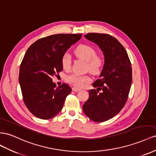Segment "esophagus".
Here are the masks:
<instances>
[{
	"label": "esophagus",
	"mask_w": 156,
	"mask_h": 156,
	"mask_svg": "<svg viewBox=\"0 0 156 156\" xmlns=\"http://www.w3.org/2000/svg\"><path fill=\"white\" fill-rule=\"evenodd\" d=\"M72 90H73V91H80V89L77 88V87H73L72 88Z\"/></svg>",
	"instance_id": "34e87169"
}]
</instances>
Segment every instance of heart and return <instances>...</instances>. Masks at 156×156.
Here are the masks:
<instances>
[{"label": "heart", "instance_id": "heart-1", "mask_svg": "<svg viewBox=\"0 0 156 156\" xmlns=\"http://www.w3.org/2000/svg\"><path fill=\"white\" fill-rule=\"evenodd\" d=\"M75 55L79 58L87 61V69L93 74L101 73L105 64L103 55L95 54V48L87 44H80L74 50ZM62 66L63 69L68 70L71 67V57L69 53H65L61 59ZM66 80L72 85L78 87H82L83 84L90 82V78L87 76H82L77 74L69 75Z\"/></svg>", "mask_w": 156, "mask_h": 156}]
</instances>
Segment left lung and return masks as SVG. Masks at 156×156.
<instances>
[{
  "instance_id": "1",
  "label": "left lung",
  "mask_w": 156,
  "mask_h": 156,
  "mask_svg": "<svg viewBox=\"0 0 156 156\" xmlns=\"http://www.w3.org/2000/svg\"><path fill=\"white\" fill-rule=\"evenodd\" d=\"M84 37L99 47L105 64L99 79L93 83L97 89L89 90L90 97L82 108L89 118L103 122L118 114L126 103L132 82L131 65L126 49L116 38L99 33Z\"/></svg>"
}]
</instances>
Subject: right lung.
Masks as SVG:
<instances>
[{"label": "right lung", "mask_w": 156, "mask_h": 156, "mask_svg": "<svg viewBox=\"0 0 156 156\" xmlns=\"http://www.w3.org/2000/svg\"><path fill=\"white\" fill-rule=\"evenodd\" d=\"M82 34H57L38 40L26 51L19 82L25 105L37 118L49 119L63 108L71 92L66 83L57 87L52 77L63 70L62 57Z\"/></svg>", "instance_id": "right-lung-1"}]
</instances>
